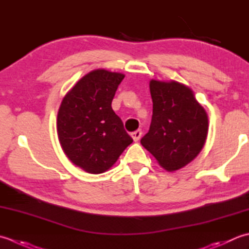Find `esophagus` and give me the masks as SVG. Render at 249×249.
<instances>
[{
  "label": "esophagus",
  "instance_id": "1",
  "mask_svg": "<svg viewBox=\"0 0 249 249\" xmlns=\"http://www.w3.org/2000/svg\"><path fill=\"white\" fill-rule=\"evenodd\" d=\"M131 136H132V139L134 140V142H138L141 139V136H142V131L141 130H136L134 132H132Z\"/></svg>",
  "mask_w": 249,
  "mask_h": 249
}]
</instances>
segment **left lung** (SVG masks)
Here are the masks:
<instances>
[{"label": "left lung", "instance_id": "1", "mask_svg": "<svg viewBox=\"0 0 249 249\" xmlns=\"http://www.w3.org/2000/svg\"><path fill=\"white\" fill-rule=\"evenodd\" d=\"M153 117L141 144L166 171L181 169L200 154L209 120L192 90L177 82L150 80Z\"/></svg>", "mask_w": 249, "mask_h": 249}]
</instances>
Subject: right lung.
I'll return each mask as SVG.
<instances>
[{
  "instance_id": "add662e5",
  "label": "right lung",
  "mask_w": 249,
  "mask_h": 249,
  "mask_svg": "<svg viewBox=\"0 0 249 249\" xmlns=\"http://www.w3.org/2000/svg\"><path fill=\"white\" fill-rule=\"evenodd\" d=\"M124 74L94 70L79 79L62 100L57 132L68 158L91 174L113 166L133 140L111 108Z\"/></svg>"
}]
</instances>
